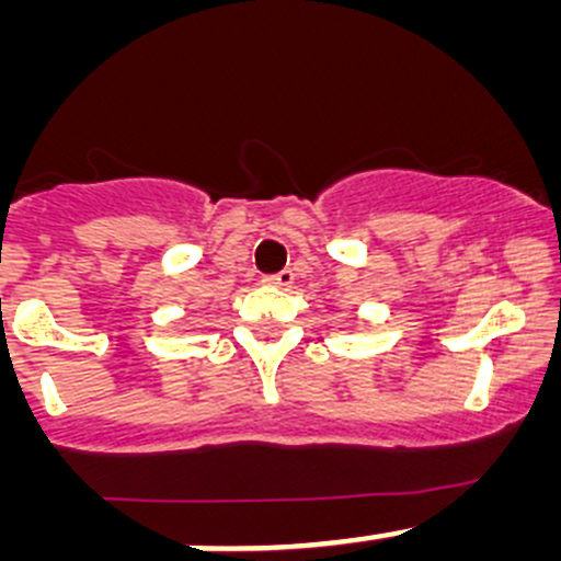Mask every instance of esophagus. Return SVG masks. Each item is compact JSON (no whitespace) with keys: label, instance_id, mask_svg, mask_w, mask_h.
<instances>
[{"label":"esophagus","instance_id":"1","mask_svg":"<svg viewBox=\"0 0 561 561\" xmlns=\"http://www.w3.org/2000/svg\"><path fill=\"white\" fill-rule=\"evenodd\" d=\"M293 279H296V274H293L290 268H282V271H276V274L265 276L263 282H268V285H274V287H290Z\"/></svg>","mask_w":561,"mask_h":561}]
</instances>
